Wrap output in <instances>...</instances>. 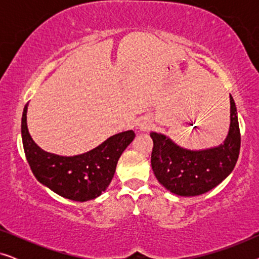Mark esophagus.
Returning <instances> with one entry per match:
<instances>
[{"label": "esophagus", "instance_id": "1", "mask_svg": "<svg viewBox=\"0 0 259 259\" xmlns=\"http://www.w3.org/2000/svg\"><path fill=\"white\" fill-rule=\"evenodd\" d=\"M140 130L141 131H146V130H150V126L146 125V123H140Z\"/></svg>", "mask_w": 259, "mask_h": 259}]
</instances>
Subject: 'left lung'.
<instances>
[{
    "instance_id": "8db88e82",
    "label": "left lung",
    "mask_w": 259,
    "mask_h": 259,
    "mask_svg": "<svg viewBox=\"0 0 259 259\" xmlns=\"http://www.w3.org/2000/svg\"><path fill=\"white\" fill-rule=\"evenodd\" d=\"M151 165L158 182L169 192L183 197L199 196L219 185L235 168L240 150L237 108L230 95V128L217 147L193 151L177 145L168 137L152 132Z\"/></svg>"
}]
</instances>
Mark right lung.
I'll return each mask as SVG.
<instances>
[{
  "label": "right lung",
  "mask_w": 259,
  "mask_h": 259,
  "mask_svg": "<svg viewBox=\"0 0 259 259\" xmlns=\"http://www.w3.org/2000/svg\"><path fill=\"white\" fill-rule=\"evenodd\" d=\"M27 109L28 105L23 109L21 134L27 161L35 178L53 192L74 201L95 199L105 192L114 176L120 155L136 137L133 131L114 134L86 153L63 157L44 151L31 139L27 127Z\"/></svg>",
  "instance_id": "right-lung-1"
}]
</instances>
